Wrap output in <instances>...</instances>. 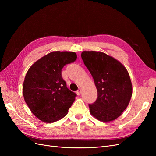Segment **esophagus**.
I'll list each match as a JSON object with an SVG mask.
<instances>
[{
	"label": "esophagus",
	"mask_w": 156,
	"mask_h": 156,
	"mask_svg": "<svg viewBox=\"0 0 156 156\" xmlns=\"http://www.w3.org/2000/svg\"><path fill=\"white\" fill-rule=\"evenodd\" d=\"M81 92H82V90H81V88H79V89H78V90L77 91V94L78 96H79L80 94H81Z\"/></svg>",
	"instance_id": "esophagus-1"
}]
</instances>
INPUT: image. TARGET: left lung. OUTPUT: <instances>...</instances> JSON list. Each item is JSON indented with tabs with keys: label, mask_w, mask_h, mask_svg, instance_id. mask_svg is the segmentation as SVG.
I'll return each mask as SVG.
<instances>
[{
	"label": "left lung",
	"mask_w": 156,
	"mask_h": 156,
	"mask_svg": "<svg viewBox=\"0 0 156 156\" xmlns=\"http://www.w3.org/2000/svg\"><path fill=\"white\" fill-rule=\"evenodd\" d=\"M81 58L94 79L96 101L89 104L90 112L101 122H109L121 116L132 96V84L124 66L102 52H82Z\"/></svg>",
	"instance_id": "left-lung-1"
}]
</instances>
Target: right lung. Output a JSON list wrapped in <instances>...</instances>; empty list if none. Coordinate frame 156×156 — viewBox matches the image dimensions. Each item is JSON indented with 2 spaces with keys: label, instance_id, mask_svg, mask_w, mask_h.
I'll return each instance as SVG.
<instances>
[{
  "label": "right lung",
  "instance_id": "right-lung-1",
  "mask_svg": "<svg viewBox=\"0 0 156 156\" xmlns=\"http://www.w3.org/2000/svg\"><path fill=\"white\" fill-rule=\"evenodd\" d=\"M76 59L74 52H51L28 70L23 97L33 115L41 121L53 123L67 115L77 95L67 88L61 73L65 65Z\"/></svg>",
  "mask_w": 156,
  "mask_h": 156
}]
</instances>
